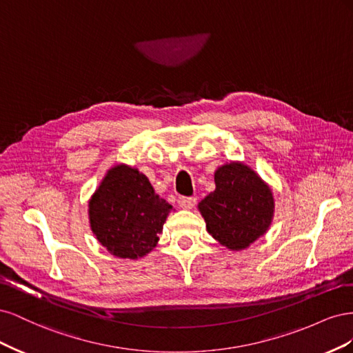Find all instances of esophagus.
I'll list each match as a JSON object with an SVG mask.
<instances>
[{"instance_id": "1", "label": "esophagus", "mask_w": 353, "mask_h": 353, "mask_svg": "<svg viewBox=\"0 0 353 353\" xmlns=\"http://www.w3.org/2000/svg\"><path fill=\"white\" fill-rule=\"evenodd\" d=\"M178 205L181 209L190 210L196 206V199L194 197H179L178 199Z\"/></svg>"}]
</instances>
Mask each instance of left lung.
Masks as SVG:
<instances>
[{
  "instance_id": "left-lung-1",
  "label": "left lung",
  "mask_w": 353,
  "mask_h": 353,
  "mask_svg": "<svg viewBox=\"0 0 353 353\" xmlns=\"http://www.w3.org/2000/svg\"><path fill=\"white\" fill-rule=\"evenodd\" d=\"M215 190L199 203L206 230L223 248L241 252L270 230L275 200L258 172L239 160L215 170Z\"/></svg>"
}]
</instances>
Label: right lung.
<instances>
[{
    "instance_id": "add662e5",
    "label": "right lung",
    "mask_w": 353,
    "mask_h": 353,
    "mask_svg": "<svg viewBox=\"0 0 353 353\" xmlns=\"http://www.w3.org/2000/svg\"><path fill=\"white\" fill-rule=\"evenodd\" d=\"M174 208L160 199L137 168L112 166L88 201L91 231L116 258L138 259L150 253Z\"/></svg>"
}]
</instances>
